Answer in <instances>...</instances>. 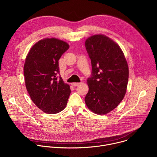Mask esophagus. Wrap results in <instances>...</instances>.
<instances>
[{"mask_svg": "<svg viewBox=\"0 0 157 157\" xmlns=\"http://www.w3.org/2000/svg\"><path fill=\"white\" fill-rule=\"evenodd\" d=\"M80 84H81V82H73V83H72L71 84H72L73 86H77L79 85Z\"/></svg>", "mask_w": 157, "mask_h": 157, "instance_id": "esophagus-1", "label": "esophagus"}]
</instances>
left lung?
Wrapping results in <instances>:
<instances>
[{"mask_svg":"<svg viewBox=\"0 0 157 157\" xmlns=\"http://www.w3.org/2000/svg\"><path fill=\"white\" fill-rule=\"evenodd\" d=\"M85 47L91 60L92 75L87 79L85 103L94 113L106 114L124 99L128 81V66L119 44L98 34L86 39Z\"/></svg>","mask_w":157,"mask_h":157,"instance_id":"obj_1","label":"left lung"}]
</instances>
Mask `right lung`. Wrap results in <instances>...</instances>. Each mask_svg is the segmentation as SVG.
Returning <instances> with one entry per match:
<instances>
[{
	"label": "right lung",
	"instance_id": "obj_1",
	"mask_svg": "<svg viewBox=\"0 0 157 157\" xmlns=\"http://www.w3.org/2000/svg\"><path fill=\"white\" fill-rule=\"evenodd\" d=\"M69 48L63 40L46 38L36 43L26 57L24 73L27 90L33 103L47 114L62 111L70 95L69 84L57 76L58 61Z\"/></svg>",
	"mask_w": 157,
	"mask_h": 157
}]
</instances>
